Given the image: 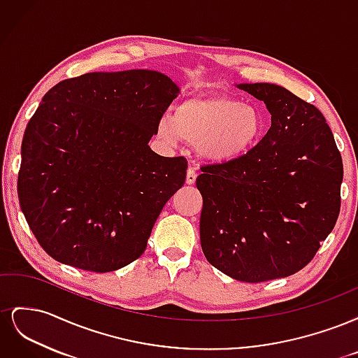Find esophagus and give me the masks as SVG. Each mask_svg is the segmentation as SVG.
<instances>
[{"label":"esophagus","instance_id":"obj_1","mask_svg":"<svg viewBox=\"0 0 358 358\" xmlns=\"http://www.w3.org/2000/svg\"><path fill=\"white\" fill-rule=\"evenodd\" d=\"M196 180H197V171L194 170L192 167H189L188 171H187V183H188V185H194Z\"/></svg>","mask_w":358,"mask_h":358}]
</instances>
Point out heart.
<instances>
[{
  "mask_svg": "<svg viewBox=\"0 0 358 358\" xmlns=\"http://www.w3.org/2000/svg\"><path fill=\"white\" fill-rule=\"evenodd\" d=\"M264 131V116L257 106L221 94L191 95L158 122V136L164 142L197 145L199 154L213 162L248 154Z\"/></svg>",
  "mask_w": 358,
  "mask_h": 358,
  "instance_id": "heart-1",
  "label": "heart"
}]
</instances>
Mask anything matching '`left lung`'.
<instances>
[{
  "mask_svg": "<svg viewBox=\"0 0 358 358\" xmlns=\"http://www.w3.org/2000/svg\"><path fill=\"white\" fill-rule=\"evenodd\" d=\"M237 88L264 101L272 127L241 158L201 167L200 242L213 267L257 284L315 257L338 221L343 164L315 106L273 83Z\"/></svg>",
  "mask_w": 358,
  "mask_h": 358,
  "instance_id": "left-lung-1",
  "label": "left lung"
}]
</instances>
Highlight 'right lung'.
Here are the masks:
<instances>
[{
	"label": "right lung",
	"instance_id": "right-lung-1",
	"mask_svg": "<svg viewBox=\"0 0 358 358\" xmlns=\"http://www.w3.org/2000/svg\"><path fill=\"white\" fill-rule=\"evenodd\" d=\"M178 94L166 74L127 70L66 79L43 96L24 134L17 196L53 259L106 273L145 252L187 178L185 158L148 145Z\"/></svg>",
	"mask_w": 358,
	"mask_h": 358
}]
</instances>
